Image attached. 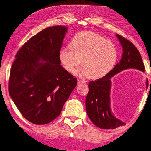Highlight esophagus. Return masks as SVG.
Segmentation results:
<instances>
[{"label":"esophagus","instance_id":"obj_1","mask_svg":"<svg viewBox=\"0 0 151 151\" xmlns=\"http://www.w3.org/2000/svg\"><path fill=\"white\" fill-rule=\"evenodd\" d=\"M85 81L83 80H81V79H78V85H80L82 83H84Z\"/></svg>","mask_w":151,"mask_h":151}]
</instances>
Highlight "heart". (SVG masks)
Listing matches in <instances>:
<instances>
[{"mask_svg":"<svg viewBox=\"0 0 151 151\" xmlns=\"http://www.w3.org/2000/svg\"><path fill=\"white\" fill-rule=\"evenodd\" d=\"M69 47L60 50L59 60L68 72L77 71L91 79L106 75L114 66L118 59V49L112 41L93 31H82L73 36Z\"/></svg>","mask_w":151,"mask_h":151,"instance_id":"b5f03b06","label":"heart"}]
</instances>
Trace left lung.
I'll return each instance as SVG.
<instances>
[{"label": "left lung", "mask_w": 151, "mask_h": 151, "mask_svg": "<svg viewBox=\"0 0 151 151\" xmlns=\"http://www.w3.org/2000/svg\"><path fill=\"white\" fill-rule=\"evenodd\" d=\"M123 49L119 63L102 78L89 83V93L85 99L87 114L93 123L99 128L115 129L126 124L114 116L110 109L111 78L124 70L134 68L145 72L144 64L137 48L132 42L116 34ZM148 79L146 81L148 87Z\"/></svg>", "instance_id": "obj_1"}]
</instances>
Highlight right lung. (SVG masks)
<instances>
[{
  "label": "right lung",
  "mask_w": 151,
  "mask_h": 151,
  "mask_svg": "<svg viewBox=\"0 0 151 151\" xmlns=\"http://www.w3.org/2000/svg\"><path fill=\"white\" fill-rule=\"evenodd\" d=\"M66 26L45 28L18 51L10 69L8 91L22 116L43 125L55 120L77 85L60 65L58 54Z\"/></svg>",
  "instance_id": "add662e5"
}]
</instances>
